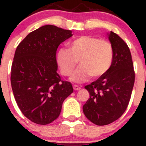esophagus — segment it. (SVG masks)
Returning <instances> with one entry per match:
<instances>
[{
    "instance_id": "34e87169",
    "label": "esophagus",
    "mask_w": 146,
    "mask_h": 146,
    "mask_svg": "<svg viewBox=\"0 0 146 146\" xmlns=\"http://www.w3.org/2000/svg\"><path fill=\"white\" fill-rule=\"evenodd\" d=\"M73 89H74V90H80L81 89V88L80 86H78V85H73Z\"/></svg>"
}]
</instances>
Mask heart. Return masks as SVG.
<instances>
[{
	"mask_svg": "<svg viewBox=\"0 0 146 146\" xmlns=\"http://www.w3.org/2000/svg\"><path fill=\"white\" fill-rule=\"evenodd\" d=\"M68 48H60L56 61L61 73L70 76L78 63L80 66L76 70L70 80L81 83L91 76L96 78L105 74L111 67L114 50L108 40L93 36H81L69 42Z\"/></svg>",
	"mask_w": 146,
	"mask_h": 146,
	"instance_id": "b5f03b06",
	"label": "heart"
}]
</instances>
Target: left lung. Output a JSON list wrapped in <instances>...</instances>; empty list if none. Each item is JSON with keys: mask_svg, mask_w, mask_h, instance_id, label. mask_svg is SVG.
I'll return each mask as SVG.
<instances>
[{"mask_svg": "<svg viewBox=\"0 0 146 146\" xmlns=\"http://www.w3.org/2000/svg\"><path fill=\"white\" fill-rule=\"evenodd\" d=\"M114 50L110 70L85 87L90 98L82 107L84 114L98 126L117 120L128 107L135 81V72L130 49L114 32L109 35Z\"/></svg>", "mask_w": 146, "mask_h": 146, "instance_id": "8db88e82", "label": "left lung"}]
</instances>
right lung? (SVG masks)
<instances>
[{
  "instance_id": "obj_1",
  "label": "right lung",
  "mask_w": 146,
  "mask_h": 146,
  "mask_svg": "<svg viewBox=\"0 0 146 146\" xmlns=\"http://www.w3.org/2000/svg\"><path fill=\"white\" fill-rule=\"evenodd\" d=\"M70 30L42 26L19 44L11 68L12 90L17 106L31 121L51 123L61 113L64 100L73 92L70 82L57 73L56 50L72 36Z\"/></svg>"
}]
</instances>
